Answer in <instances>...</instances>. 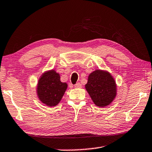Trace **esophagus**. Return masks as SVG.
I'll return each instance as SVG.
<instances>
[{"label": "esophagus", "instance_id": "obj_1", "mask_svg": "<svg viewBox=\"0 0 152 152\" xmlns=\"http://www.w3.org/2000/svg\"><path fill=\"white\" fill-rule=\"evenodd\" d=\"M74 87H75V88H81L82 85H81V84L80 83H76V85H74Z\"/></svg>", "mask_w": 152, "mask_h": 152}]
</instances>
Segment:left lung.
Listing matches in <instances>:
<instances>
[{
	"mask_svg": "<svg viewBox=\"0 0 152 152\" xmlns=\"http://www.w3.org/2000/svg\"><path fill=\"white\" fill-rule=\"evenodd\" d=\"M85 88L96 105L105 107L114 99L116 94V85L110 74L96 70L88 76Z\"/></svg>",
	"mask_w": 152,
	"mask_h": 152,
	"instance_id": "1",
	"label": "left lung"
}]
</instances>
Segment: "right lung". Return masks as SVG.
<instances>
[{
    "mask_svg": "<svg viewBox=\"0 0 152 152\" xmlns=\"http://www.w3.org/2000/svg\"><path fill=\"white\" fill-rule=\"evenodd\" d=\"M67 85L60 81L59 74L54 70L43 74L38 84L37 92L40 100L49 106L57 105L64 95Z\"/></svg>",
    "mask_w": 152,
    "mask_h": 152,
    "instance_id": "add662e5",
    "label": "right lung"
}]
</instances>
